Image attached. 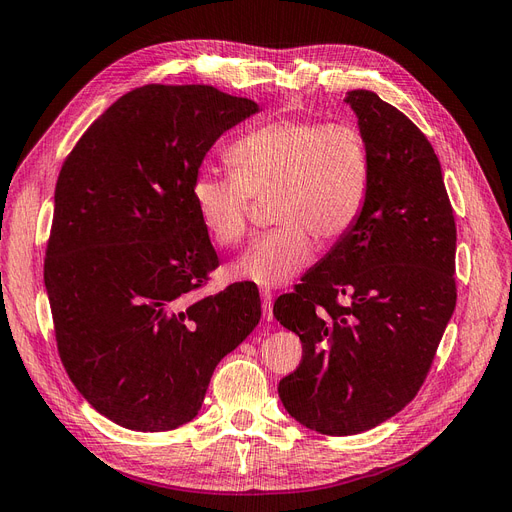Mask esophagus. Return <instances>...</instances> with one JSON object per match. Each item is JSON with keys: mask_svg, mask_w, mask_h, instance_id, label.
<instances>
[{"mask_svg": "<svg viewBox=\"0 0 512 512\" xmlns=\"http://www.w3.org/2000/svg\"><path fill=\"white\" fill-rule=\"evenodd\" d=\"M260 299H262V316H265V320H273V292L269 288H262Z\"/></svg>", "mask_w": 512, "mask_h": 512, "instance_id": "34e87169", "label": "esophagus"}]
</instances>
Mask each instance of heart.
Listing matches in <instances>:
<instances>
[{"label":"heart","instance_id":"1","mask_svg":"<svg viewBox=\"0 0 512 512\" xmlns=\"http://www.w3.org/2000/svg\"><path fill=\"white\" fill-rule=\"evenodd\" d=\"M232 173L198 170L192 200L211 239L230 247L250 228L254 198H269L277 224L232 267L239 280L284 286L314 256L316 243L344 241L371 192V149L352 123L275 119L228 147Z\"/></svg>","mask_w":512,"mask_h":512}]
</instances>
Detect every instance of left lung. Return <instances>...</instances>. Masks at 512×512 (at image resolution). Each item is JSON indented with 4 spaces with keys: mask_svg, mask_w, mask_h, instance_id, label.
Here are the masks:
<instances>
[{
    "mask_svg": "<svg viewBox=\"0 0 512 512\" xmlns=\"http://www.w3.org/2000/svg\"><path fill=\"white\" fill-rule=\"evenodd\" d=\"M346 102L371 149L367 207L273 305L303 344L277 393L292 418L324 436H354L406 408L457 303L455 215L427 136L374 91H348Z\"/></svg>",
    "mask_w": 512,
    "mask_h": 512,
    "instance_id": "8db88e82",
    "label": "left lung"
}]
</instances>
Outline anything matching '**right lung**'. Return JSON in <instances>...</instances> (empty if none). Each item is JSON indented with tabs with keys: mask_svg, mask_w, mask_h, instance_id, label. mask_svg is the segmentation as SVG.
Here are the masks:
<instances>
[{
	"mask_svg": "<svg viewBox=\"0 0 512 512\" xmlns=\"http://www.w3.org/2000/svg\"><path fill=\"white\" fill-rule=\"evenodd\" d=\"M258 104L211 85H145L66 158L44 258L57 350L100 414L132 431L192 421L213 369L260 320L256 284L203 297L218 269L192 200L207 151Z\"/></svg>",
	"mask_w": 512,
	"mask_h": 512,
	"instance_id": "obj_1",
	"label": "right lung"
}]
</instances>
